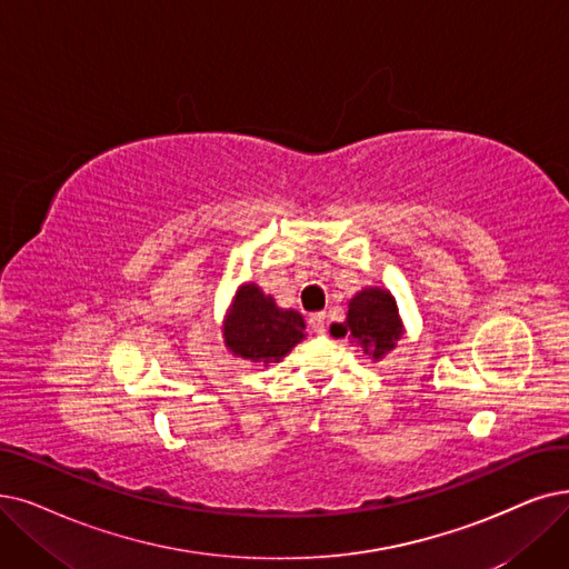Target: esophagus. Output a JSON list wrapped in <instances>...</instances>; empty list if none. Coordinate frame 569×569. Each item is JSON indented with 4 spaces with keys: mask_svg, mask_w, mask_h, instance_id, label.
<instances>
[{
    "mask_svg": "<svg viewBox=\"0 0 569 569\" xmlns=\"http://www.w3.org/2000/svg\"><path fill=\"white\" fill-rule=\"evenodd\" d=\"M310 329H312L315 333H325V331H327V315H325V312L310 315Z\"/></svg>",
    "mask_w": 569,
    "mask_h": 569,
    "instance_id": "1",
    "label": "esophagus"
}]
</instances>
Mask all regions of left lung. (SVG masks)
Returning a JSON list of instances; mask_svg holds the SVG:
<instances>
[{
    "instance_id": "left-lung-1",
    "label": "left lung",
    "mask_w": 569,
    "mask_h": 569,
    "mask_svg": "<svg viewBox=\"0 0 569 569\" xmlns=\"http://www.w3.org/2000/svg\"><path fill=\"white\" fill-rule=\"evenodd\" d=\"M403 333L406 327L397 299L390 289L382 287H363L357 291L348 301L346 322L331 325L333 338L348 336L350 343H357L373 361L392 352Z\"/></svg>"
}]
</instances>
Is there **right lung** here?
Listing matches in <instances>:
<instances>
[{
	"label": "right lung",
	"mask_w": 569,
	"mask_h": 569,
	"mask_svg": "<svg viewBox=\"0 0 569 569\" xmlns=\"http://www.w3.org/2000/svg\"><path fill=\"white\" fill-rule=\"evenodd\" d=\"M223 346L233 357L280 363L306 338L303 315L280 308L257 282H242L221 325Z\"/></svg>",
	"instance_id": "obj_1"
}]
</instances>
